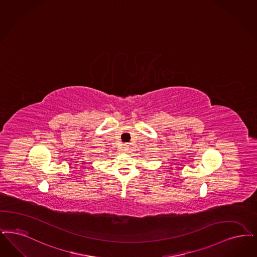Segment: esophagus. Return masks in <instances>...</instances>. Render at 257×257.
<instances>
[{"label": "esophagus", "mask_w": 257, "mask_h": 257, "mask_svg": "<svg viewBox=\"0 0 257 257\" xmlns=\"http://www.w3.org/2000/svg\"><path fill=\"white\" fill-rule=\"evenodd\" d=\"M128 148H129V147H128V146H127V145H124V146H123L124 151H127V150H128Z\"/></svg>", "instance_id": "obj_1"}]
</instances>
